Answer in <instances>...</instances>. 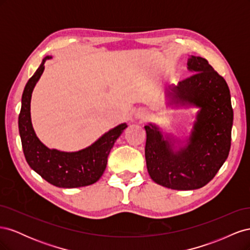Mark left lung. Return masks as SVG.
<instances>
[{
  "mask_svg": "<svg viewBox=\"0 0 250 250\" xmlns=\"http://www.w3.org/2000/svg\"><path fill=\"white\" fill-rule=\"evenodd\" d=\"M188 65L194 74L179 81L172 94L175 101L201 108L188 146L174 153L155 126H145L149 175L173 190H195L208 184L230 150L233 111L228 83L202 57L192 56Z\"/></svg>",
  "mask_w": 250,
  "mask_h": 250,
  "instance_id": "8db88e82",
  "label": "left lung"
}]
</instances>
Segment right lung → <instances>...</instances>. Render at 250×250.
Returning a JSON list of instances; mask_svg holds the SVG:
<instances>
[{
    "label": "right lung",
    "instance_id": "add662e5",
    "mask_svg": "<svg viewBox=\"0 0 250 250\" xmlns=\"http://www.w3.org/2000/svg\"><path fill=\"white\" fill-rule=\"evenodd\" d=\"M46 56L25 86L19 116V130L21 147L28 165L49 184L59 188H79L95 184L106 168L107 156L113 144L127 127L121 124L105 133L92 146L78 152H62L49 149L37 139L30 118L32 90L44 69Z\"/></svg>",
    "mask_w": 250,
    "mask_h": 250
}]
</instances>
